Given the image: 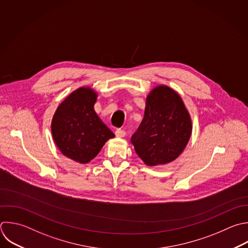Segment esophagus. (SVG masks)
Listing matches in <instances>:
<instances>
[{
  "instance_id": "1",
  "label": "esophagus",
  "mask_w": 248,
  "mask_h": 248,
  "mask_svg": "<svg viewBox=\"0 0 248 248\" xmlns=\"http://www.w3.org/2000/svg\"><path fill=\"white\" fill-rule=\"evenodd\" d=\"M115 135H116L117 138H124L126 136V132L122 129H117L115 131Z\"/></svg>"
}]
</instances>
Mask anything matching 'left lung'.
<instances>
[{
    "mask_svg": "<svg viewBox=\"0 0 248 248\" xmlns=\"http://www.w3.org/2000/svg\"><path fill=\"white\" fill-rule=\"evenodd\" d=\"M191 133V117L180 96L171 88L159 85L146 97L143 119L131 141L147 166H157L175 160Z\"/></svg>",
    "mask_w": 248,
    "mask_h": 248,
    "instance_id": "1",
    "label": "left lung"
}]
</instances>
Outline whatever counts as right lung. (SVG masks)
<instances>
[{
    "mask_svg": "<svg viewBox=\"0 0 248 248\" xmlns=\"http://www.w3.org/2000/svg\"><path fill=\"white\" fill-rule=\"evenodd\" d=\"M97 93L90 87L72 92L57 108L51 122L53 140L66 157L89 163L114 134L97 115Z\"/></svg>",
    "mask_w": 248,
    "mask_h": 248,
    "instance_id": "right-lung-1",
    "label": "right lung"
}]
</instances>
